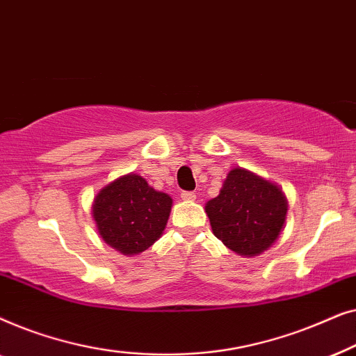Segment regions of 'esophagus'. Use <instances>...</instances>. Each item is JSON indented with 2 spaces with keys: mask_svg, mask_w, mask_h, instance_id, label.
I'll return each mask as SVG.
<instances>
[{
  "mask_svg": "<svg viewBox=\"0 0 356 356\" xmlns=\"http://www.w3.org/2000/svg\"><path fill=\"white\" fill-rule=\"evenodd\" d=\"M181 199H183V201H194V199H196V193H194V191H183Z\"/></svg>",
  "mask_w": 356,
  "mask_h": 356,
  "instance_id": "esophagus-1",
  "label": "esophagus"
}]
</instances>
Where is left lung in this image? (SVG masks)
I'll return each instance as SVG.
<instances>
[{"instance_id": "obj_1", "label": "left lung", "mask_w": 356, "mask_h": 356, "mask_svg": "<svg viewBox=\"0 0 356 356\" xmlns=\"http://www.w3.org/2000/svg\"><path fill=\"white\" fill-rule=\"evenodd\" d=\"M213 235L241 256L264 252L279 238L286 217L285 196L275 184L233 168L217 197L206 204Z\"/></svg>"}]
</instances>
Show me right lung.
<instances>
[{"label":"right lung","mask_w":356,"mask_h":356,"mask_svg":"<svg viewBox=\"0 0 356 356\" xmlns=\"http://www.w3.org/2000/svg\"><path fill=\"white\" fill-rule=\"evenodd\" d=\"M172 197L139 175H124L97 194L94 220L100 236L123 254H139L162 236Z\"/></svg>","instance_id":"1"}]
</instances>
